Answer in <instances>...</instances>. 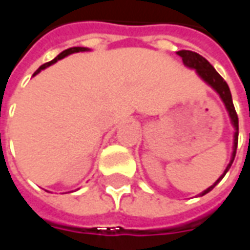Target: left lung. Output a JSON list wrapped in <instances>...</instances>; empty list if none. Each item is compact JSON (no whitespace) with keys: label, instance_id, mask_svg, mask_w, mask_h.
I'll return each instance as SVG.
<instances>
[{"label":"left lung","instance_id":"left-lung-1","mask_svg":"<svg viewBox=\"0 0 250 250\" xmlns=\"http://www.w3.org/2000/svg\"><path fill=\"white\" fill-rule=\"evenodd\" d=\"M180 57L183 58V63L186 64L188 69H192V70H195L198 73V76L203 80L204 83H207L208 86L215 90L216 93L219 95L221 97V100L223 101V104H225V107L228 109L229 113V118H230V122H231V125L234 127V135H233V153H231V158H230V162H229V165L225 169V172L223 174H221V177L216 180L215 183L212 184L211 187H208L207 189H204L203 192H200L199 193V196H203L206 193H208V192L214 188V187L221 181V180L225 177V174L228 173V170L231 167V164L234 161V157H235V150H237V145H238V116H237V112H235L234 105H233V100H231V93H230V89H229V85L226 83V81L223 80L222 77L218 74V71L212 67V64L207 61L206 58H203L202 55H199L196 52L193 51H188V50H181V51L177 52Z\"/></svg>","mask_w":250,"mask_h":250}]
</instances>
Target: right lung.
<instances>
[{
    "label": "right lung",
    "instance_id": "add662e5",
    "mask_svg": "<svg viewBox=\"0 0 250 250\" xmlns=\"http://www.w3.org/2000/svg\"><path fill=\"white\" fill-rule=\"evenodd\" d=\"M83 51H89L88 47H71V48H67V50H64V51L61 52L58 57H55V58L52 59V61H50V62H47V63H44V64H42L39 69L35 71L34 76H36L38 73H40L42 70H44L46 67L51 66V64H54L55 62H58V61H61V59H63L64 57H67V55H71V54H74V52H83Z\"/></svg>",
    "mask_w": 250,
    "mask_h": 250
}]
</instances>
